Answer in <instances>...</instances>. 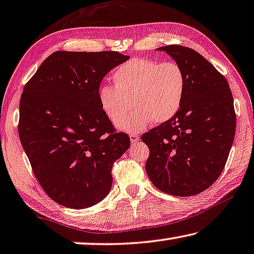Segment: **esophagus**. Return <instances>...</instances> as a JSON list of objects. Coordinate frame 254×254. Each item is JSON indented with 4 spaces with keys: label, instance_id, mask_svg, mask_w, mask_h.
Returning a JSON list of instances; mask_svg holds the SVG:
<instances>
[{
    "label": "esophagus",
    "instance_id": "esophagus-1",
    "mask_svg": "<svg viewBox=\"0 0 254 254\" xmlns=\"http://www.w3.org/2000/svg\"><path fill=\"white\" fill-rule=\"evenodd\" d=\"M129 138H130V142L131 143H137L139 140V136L136 135V134H130L129 135Z\"/></svg>",
    "mask_w": 254,
    "mask_h": 254
}]
</instances>
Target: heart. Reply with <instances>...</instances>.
Instances as JSON below:
<instances>
[{
  "label": "heart",
  "instance_id": "1",
  "mask_svg": "<svg viewBox=\"0 0 254 254\" xmlns=\"http://www.w3.org/2000/svg\"><path fill=\"white\" fill-rule=\"evenodd\" d=\"M111 79L115 87L101 86L97 101L112 124L118 123L131 103L132 111L119 121L118 128L122 130L140 131L152 122L166 123L182 107L186 79L176 62L159 64L147 59H131L119 65L112 72Z\"/></svg>",
  "mask_w": 254,
  "mask_h": 254
}]
</instances>
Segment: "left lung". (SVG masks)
Wrapping results in <instances>:
<instances>
[{"label":"left lung","instance_id":"8db88e82","mask_svg":"<svg viewBox=\"0 0 254 254\" xmlns=\"http://www.w3.org/2000/svg\"><path fill=\"white\" fill-rule=\"evenodd\" d=\"M157 50L181 65L186 87L176 116L142 136L150 149L145 169L162 192L192 196L224 170L236 128L233 95L226 78L196 51L182 45Z\"/></svg>","mask_w":254,"mask_h":254}]
</instances>
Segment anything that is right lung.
<instances>
[{
  "instance_id": "right-lung-1",
  "label": "right lung",
  "mask_w": 254,
  "mask_h": 254,
  "mask_svg": "<svg viewBox=\"0 0 254 254\" xmlns=\"http://www.w3.org/2000/svg\"><path fill=\"white\" fill-rule=\"evenodd\" d=\"M129 59L112 51H58L23 87L19 137L45 193L64 206L85 209L110 192L111 169L130 146L100 108L107 73Z\"/></svg>"
}]
</instances>
